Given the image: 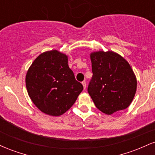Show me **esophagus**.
Here are the masks:
<instances>
[{
	"mask_svg": "<svg viewBox=\"0 0 155 155\" xmlns=\"http://www.w3.org/2000/svg\"><path fill=\"white\" fill-rule=\"evenodd\" d=\"M82 85H83V87L84 89H86V87H87V84L84 81H82Z\"/></svg>",
	"mask_w": 155,
	"mask_h": 155,
	"instance_id": "1",
	"label": "esophagus"
}]
</instances>
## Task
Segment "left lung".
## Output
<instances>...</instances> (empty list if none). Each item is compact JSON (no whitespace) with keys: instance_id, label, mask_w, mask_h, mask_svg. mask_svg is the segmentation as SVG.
<instances>
[{"instance_id":"1","label":"left lung","mask_w":155,"mask_h":155,"mask_svg":"<svg viewBox=\"0 0 155 155\" xmlns=\"http://www.w3.org/2000/svg\"><path fill=\"white\" fill-rule=\"evenodd\" d=\"M90 60L93 76L87 91L96 107L108 115L127 108L137 88L128 62L112 51H93Z\"/></svg>"}]
</instances>
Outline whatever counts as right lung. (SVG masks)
<instances>
[{
	"label": "right lung",
	"instance_id": "add662e5",
	"mask_svg": "<svg viewBox=\"0 0 155 155\" xmlns=\"http://www.w3.org/2000/svg\"><path fill=\"white\" fill-rule=\"evenodd\" d=\"M28 95L46 114L58 117L74 105L83 90L68 64V56L58 50L38 55L27 72Z\"/></svg>",
	"mask_w": 155,
	"mask_h": 155
}]
</instances>
